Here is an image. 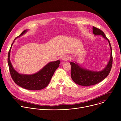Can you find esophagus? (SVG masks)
<instances>
[{"label": "esophagus", "mask_w": 121, "mask_h": 121, "mask_svg": "<svg viewBox=\"0 0 121 121\" xmlns=\"http://www.w3.org/2000/svg\"><path fill=\"white\" fill-rule=\"evenodd\" d=\"M69 56H68L67 55H65V56H63V57H62V59L63 61H67V60L69 59Z\"/></svg>", "instance_id": "1"}]
</instances>
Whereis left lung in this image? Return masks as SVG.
<instances>
[{
  "label": "left lung",
  "instance_id": "1",
  "mask_svg": "<svg viewBox=\"0 0 121 121\" xmlns=\"http://www.w3.org/2000/svg\"><path fill=\"white\" fill-rule=\"evenodd\" d=\"M93 33L95 35H101L106 39L111 49L110 59L106 66L100 71H94L81 67L76 63L71 62V78L76 84L83 86H90L98 84L104 79L109 74L112 64V55L111 45L105 34L100 29L93 27Z\"/></svg>",
  "mask_w": 121,
  "mask_h": 121
}]
</instances>
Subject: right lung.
Listing matches in <instances>:
<instances>
[{
    "label": "right lung",
    "mask_w": 121,
    "mask_h": 121,
    "mask_svg": "<svg viewBox=\"0 0 121 121\" xmlns=\"http://www.w3.org/2000/svg\"><path fill=\"white\" fill-rule=\"evenodd\" d=\"M27 30H24L17 38L22 36L27 31ZM17 38L14 39L13 43L11 45L8 56V63L9 72L12 79L16 84L25 89L38 91L45 88L50 82L52 77H53L55 71L59 67L60 61L57 60L56 61L50 62L37 73L32 75L19 74L14 69L10 60L11 48L14 41Z\"/></svg>",
    "instance_id": "add662e5"
}]
</instances>
